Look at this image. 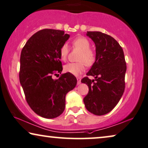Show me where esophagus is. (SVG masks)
Here are the masks:
<instances>
[{"label":"esophagus","instance_id":"1","mask_svg":"<svg viewBox=\"0 0 148 148\" xmlns=\"http://www.w3.org/2000/svg\"><path fill=\"white\" fill-rule=\"evenodd\" d=\"M81 83V80L79 77H77V84H80Z\"/></svg>","mask_w":148,"mask_h":148}]
</instances>
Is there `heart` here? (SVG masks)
Listing matches in <instances>:
<instances>
[{
	"label": "heart",
	"instance_id": "obj_1",
	"mask_svg": "<svg viewBox=\"0 0 148 148\" xmlns=\"http://www.w3.org/2000/svg\"><path fill=\"white\" fill-rule=\"evenodd\" d=\"M72 45L75 48L81 51L78 58V62L70 63L64 66V71L74 76L81 74L85 71L86 66H92L96 61V53L90 49V42L83 36H78L72 40ZM69 53L68 46L66 43L62 45L60 49V56L62 60H66Z\"/></svg>",
	"mask_w": 148,
	"mask_h": 148
}]
</instances>
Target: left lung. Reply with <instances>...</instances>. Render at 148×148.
<instances>
[{"instance_id": "left-lung-1", "label": "left lung", "mask_w": 148, "mask_h": 148, "mask_svg": "<svg viewBox=\"0 0 148 148\" xmlns=\"http://www.w3.org/2000/svg\"><path fill=\"white\" fill-rule=\"evenodd\" d=\"M86 35L96 47V61L81 82L88 86L83 101L86 110L101 116L112 111L123 96L127 70L124 52L121 45L110 35L101 32H87Z\"/></svg>"}]
</instances>
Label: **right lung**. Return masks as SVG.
Segmentation results:
<instances>
[{
	"label": "right lung",
	"mask_w": 148,
	"mask_h": 148,
	"mask_svg": "<svg viewBox=\"0 0 148 148\" xmlns=\"http://www.w3.org/2000/svg\"><path fill=\"white\" fill-rule=\"evenodd\" d=\"M69 37L62 30L41 29L28 39L21 50L19 76L25 99L35 113L46 119L63 113L66 94L77 83L70 73L53 78L62 72L60 49Z\"/></svg>",
	"instance_id": "right-lung-1"
}]
</instances>
